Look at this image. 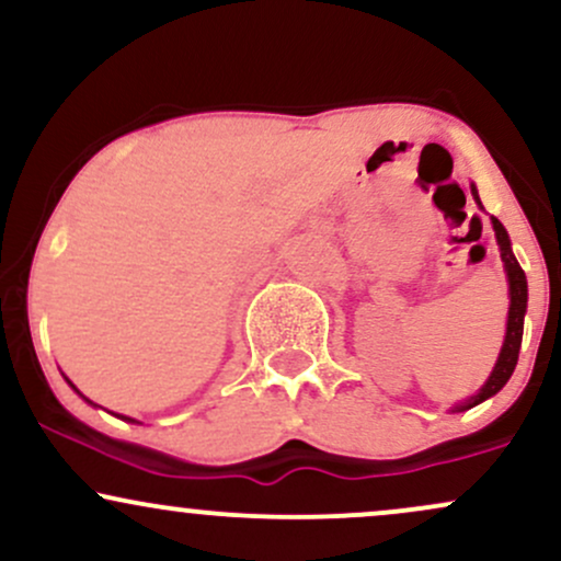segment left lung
Returning <instances> with one entry per match:
<instances>
[{"mask_svg":"<svg viewBox=\"0 0 561 561\" xmlns=\"http://www.w3.org/2000/svg\"><path fill=\"white\" fill-rule=\"evenodd\" d=\"M472 195L478 197V190H474V186H472ZM478 203H480V197H478ZM491 221L495 229V240H499V248H501V261H504V268L508 276V298H512V306H508V321H506V340H504V347H501V353H499V362H495L491 377H488V382L482 385V390L478 392V396L469 398L467 403L456 405V411L472 409V405L482 403L485 398L495 396V392L504 388V385L508 382V377H512L514 366H517L519 345H523V324H525V311H527V279H525L523 266H519L517 259H514L504 224H501L495 216L491 218Z\"/></svg>","mask_w":561,"mask_h":561,"instance_id":"left-lung-1","label":"left lung"}]
</instances>
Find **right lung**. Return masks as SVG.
I'll list each match as a JSON object with an SVG mask.
<instances>
[{"mask_svg": "<svg viewBox=\"0 0 561 561\" xmlns=\"http://www.w3.org/2000/svg\"><path fill=\"white\" fill-rule=\"evenodd\" d=\"M124 420H126V416H124ZM128 422H134V420H128Z\"/></svg>", "mask_w": 561, "mask_h": 561, "instance_id": "add662e5", "label": "right lung"}]
</instances>
